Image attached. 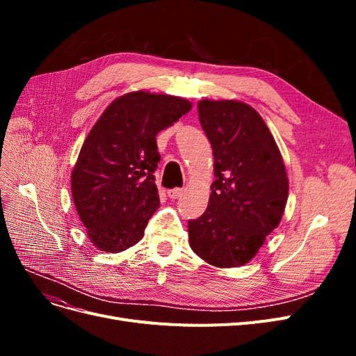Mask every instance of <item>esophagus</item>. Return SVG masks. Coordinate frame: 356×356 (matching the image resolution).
<instances>
[{
	"mask_svg": "<svg viewBox=\"0 0 356 356\" xmlns=\"http://www.w3.org/2000/svg\"><path fill=\"white\" fill-rule=\"evenodd\" d=\"M182 193H184V190H182V188H172V190H168V197L169 199H178V197H181Z\"/></svg>",
	"mask_w": 356,
	"mask_h": 356,
	"instance_id": "1",
	"label": "esophagus"
}]
</instances>
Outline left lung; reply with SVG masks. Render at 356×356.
<instances>
[{"label": "left lung", "instance_id": "8db88e82", "mask_svg": "<svg viewBox=\"0 0 356 356\" xmlns=\"http://www.w3.org/2000/svg\"><path fill=\"white\" fill-rule=\"evenodd\" d=\"M213 153L207 211L188 221L190 246L217 267L248 263L282 220L288 177L281 152L252 106L239 101L197 104Z\"/></svg>", "mask_w": 356, "mask_h": 356}]
</instances>
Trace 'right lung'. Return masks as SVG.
I'll list each match as a JSON object with an SVG mask.
<instances>
[{
    "mask_svg": "<svg viewBox=\"0 0 356 356\" xmlns=\"http://www.w3.org/2000/svg\"><path fill=\"white\" fill-rule=\"evenodd\" d=\"M191 110L184 98L131 92L95 123L71 174L75 209L92 243L120 252L143 239L160 204L156 136Z\"/></svg>",
    "mask_w": 356,
    "mask_h": 356,
    "instance_id": "right-lung-1",
    "label": "right lung"
}]
</instances>
